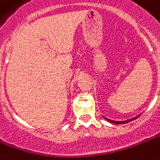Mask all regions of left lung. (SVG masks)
Returning a JSON list of instances; mask_svg holds the SVG:
<instances>
[{
  "label": "left lung",
  "mask_w": 160,
  "mask_h": 160,
  "mask_svg": "<svg viewBox=\"0 0 160 160\" xmlns=\"http://www.w3.org/2000/svg\"><path fill=\"white\" fill-rule=\"evenodd\" d=\"M139 115H138L137 117L133 118H130V119H128V120H123V121H116V120H112V119H109V118H107L103 117L106 120H108L109 122H111V123H114V124H118V125H119V124H125V123H128V122H129V121H131V120H133V119H135L137 118L138 117Z\"/></svg>",
  "instance_id": "obj_1"
}]
</instances>
